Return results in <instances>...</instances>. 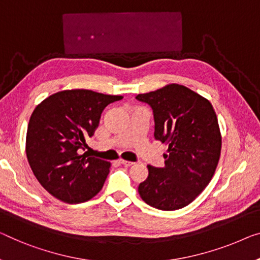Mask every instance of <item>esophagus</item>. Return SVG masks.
<instances>
[{
  "label": "esophagus",
  "mask_w": 260,
  "mask_h": 260,
  "mask_svg": "<svg viewBox=\"0 0 260 260\" xmlns=\"http://www.w3.org/2000/svg\"><path fill=\"white\" fill-rule=\"evenodd\" d=\"M119 162H120V164H121V165L125 166V167H129V166H133V165H134V162L126 161V160H120Z\"/></svg>",
  "instance_id": "1"
}]
</instances>
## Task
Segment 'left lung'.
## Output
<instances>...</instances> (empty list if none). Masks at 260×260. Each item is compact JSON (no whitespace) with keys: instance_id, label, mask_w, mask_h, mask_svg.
<instances>
[{"instance_id":"1","label":"left lung","mask_w":260,"mask_h":260,"mask_svg":"<svg viewBox=\"0 0 260 260\" xmlns=\"http://www.w3.org/2000/svg\"><path fill=\"white\" fill-rule=\"evenodd\" d=\"M137 99L152 107L155 140L168 145L165 167L147 166L148 177L138 191L150 207L177 210L191 203L215 174L222 138L214 107L179 84L138 94Z\"/></svg>"}]
</instances>
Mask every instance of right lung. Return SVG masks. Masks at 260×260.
Segmentation results:
<instances>
[{"label": "right lung", "instance_id": "obj_1", "mask_svg": "<svg viewBox=\"0 0 260 260\" xmlns=\"http://www.w3.org/2000/svg\"><path fill=\"white\" fill-rule=\"evenodd\" d=\"M90 90L57 92L31 114L25 152L38 182L69 204L86 202L102 190L110 162L81 154L98 127L104 108L121 100Z\"/></svg>", "mask_w": 260, "mask_h": 260}]
</instances>
